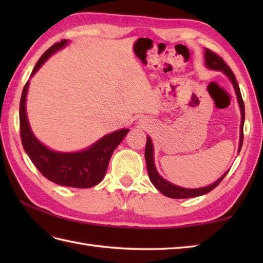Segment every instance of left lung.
<instances>
[{
  "mask_svg": "<svg viewBox=\"0 0 263 263\" xmlns=\"http://www.w3.org/2000/svg\"><path fill=\"white\" fill-rule=\"evenodd\" d=\"M204 61H205L206 68H208V69L224 72V73L228 78H230V80L232 81L234 88H235L238 105H239V108H241V114H242L241 131H239V147H238V153H239V152H241V148H242V144H243V126H244V119H245V108H244L243 98H242V95H241V90H239L238 83H237V81L235 79V76H234L230 66H228L225 63V61L222 60L219 57V55L206 48L205 52H204ZM144 157H146V164H147V170H148V175H149L150 181H152V183L154 184L155 187L157 189L159 192H161L164 195H166V197L173 198V199L195 198V197H199V195H203L205 193H209L210 191H212V190H214L218 185V184H219L222 181V178H224L228 173V171H227L224 175H222L220 178H218V180L215 183H212L211 185L200 187V189H185V187L174 185V184H172L168 181L164 180V178L158 174V172L155 167V161H154V146H153V142H152V140H150L149 137H147L146 150H144Z\"/></svg>",
  "mask_w": 263,
  "mask_h": 263,
  "instance_id": "8db88e82",
  "label": "left lung"
}]
</instances>
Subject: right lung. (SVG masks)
<instances>
[{
  "instance_id": "right-lung-1",
  "label": "right lung",
  "mask_w": 263,
  "mask_h": 263,
  "mask_svg": "<svg viewBox=\"0 0 263 263\" xmlns=\"http://www.w3.org/2000/svg\"><path fill=\"white\" fill-rule=\"evenodd\" d=\"M68 41L63 39L54 44L38 60L31 76L36 73L45 61L60 48H63ZM29 80L24 87L20 99V137L25 152L32 164L45 176L59 185L87 189L92 187L103 180L107 171L109 159L116 147L127 135L128 128L117 130L103 137L86 150L79 153H59L48 149L33 136L26 113V97Z\"/></svg>"
}]
</instances>
